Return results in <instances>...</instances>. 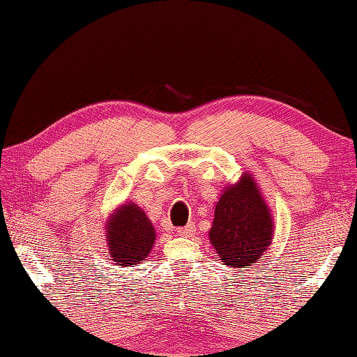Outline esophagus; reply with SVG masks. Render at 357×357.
Masks as SVG:
<instances>
[{
    "instance_id": "34e87169",
    "label": "esophagus",
    "mask_w": 357,
    "mask_h": 357,
    "mask_svg": "<svg viewBox=\"0 0 357 357\" xmlns=\"http://www.w3.org/2000/svg\"><path fill=\"white\" fill-rule=\"evenodd\" d=\"M196 229H195V224L193 222H188L184 229H178L176 234L178 236H183V238H190L192 234H195Z\"/></svg>"
}]
</instances>
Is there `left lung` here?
Here are the masks:
<instances>
[{"instance_id": "obj_1", "label": "left lung", "mask_w": 357, "mask_h": 357, "mask_svg": "<svg viewBox=\"0 0 357 357\" xmlns=\"http://www.w3.org/2000/svg\"><path fill=\"white\" fill-rule=\"evenodd\" d=\"M275 236V221L253 173L242 172L236 184L224 187L208 231L210 244L231 268H250L262 259Z\"/></svg>"}]
</instances>
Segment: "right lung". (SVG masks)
Here are the masks:
<instances>
[{
    "label": "right lung",
    "instance_id": "obj_1",
    "mask_svg": "<svg viewBox=\"0 0 357 357\" xmlns=\"http://www.w3.org/2000/svg\"><path fill=\"white\" fill-rule=\"evenodd\" d=\"M110 261L121 268L141 264L150 255L156 230L138 204L123 202L104 222Z\"/></svg>",
    "mask_w": 357,
    "mask_h": 357
}]
</instances>
